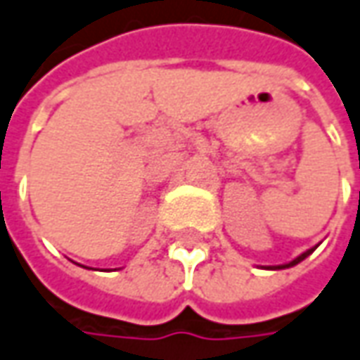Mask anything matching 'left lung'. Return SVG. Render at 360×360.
I'll return each mask as SVG.
<instances>
[{
    "instance_id": "obj_1",
    "label": "left lung",
    "mask_w": 360,
    "mask_h": 360,
    "mask_svg": "<svg viewBox=\"0 0 360 360\" xmlns=\"http://www.w3.org/2000/svg\"><path fill=\"white\" fill-rule=\"evenodd\" d=\"M315 252V248H311V250H307V252H303L299 257H295L293 262H289V264H283V265H269V267H265V269H285V267H293V265H297L299 262H303L309 253Z\"/></svg>"
}]
</instances>
